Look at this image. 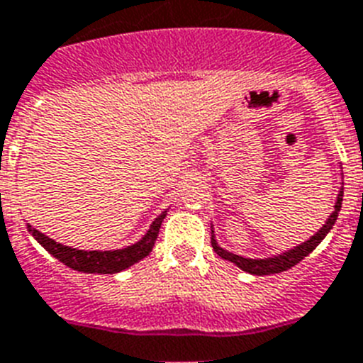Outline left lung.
<instances>
[{"mask_svg":"<svg viewBox=\"0 0 363 363\" xmlns=\"http://www.w3.org/2000/svg\"><path fill=\"white\" fill-rule=\"evenodd\" d=\"M341 202H343V187H341L340 193H337L336 203H334V211L330 213V217L326 218V223L323 224L321 230H317V232L308 239V241L289 248V250H286V252L274 254V256H269V257L238 256V254L230 252V250H224V248L218 245L217 239H215L213 228H211V245H213L215 252L223 257V259H228V262H232L233 265H238L241 271L248 272V274H256V277H263V274H277V272H282V271H287V269L295 267L296 263L302 262L308 254L315 250L317 245H319L326 235H328L332 226L336 224L337 215H340V209H341Z\"/></svg>","mask_w":363,"mask_h":363,"instance_id":"8db88e82","label":"left lung"}]
</instances>
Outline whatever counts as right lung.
I'll use <instances>...</instances> for the list:
<instances>
[{
  "label": "right lung",
  "instance_id": "add662e5",
  "mask_svg": "<svg viewBox=\"0 0 363 363\" xmlns=\"http://www.w3.org/2000/svg\"><path fill=\"white\" fill-rule=\"evenodd\" d=\"M164 215H167V211L154 218V223L150 224V228L146 230V233L139 241L130 245V247L116 248V250H79V248L67 247L62 242H57L55 239L48 238L46 233L33 228L29 223H27V232L31 233L33 238L37 239L53 257H57L59 262H62L74 271L91 272V274H115V272L131 267L152 252Z\"/></svg>",
  "mask_w": 363,
  "mask_h": 363
}]
</instances>
